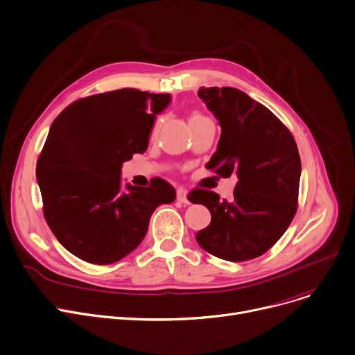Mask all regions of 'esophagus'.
<instances>
[{
  "mask_svg": "<svg viewBox=\"0 0 355 355\" xmlns=\"http://www.w3.org/2000/svg\"><path fill=\"white\" fill-rule=\"evenodd\" d=\"M176 195H178V200H179V202H182V203H189V199H187V191L183 189V187H178Z\"/></svg>",
  "mask_w": 355,
  "mask_h": 355,
  "instance_id": "esophagus-1",
  "label": "esophagus"
}]
</instances>
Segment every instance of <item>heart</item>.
Listing matches in <instances>:
<instances>
[{
  "label": "heart",
  "mask_w": 355,
  "mask_h": 355,
  "mask_svg": "<svg viewBox=\"0 0 355 355\" xmlns=\"http://www.w3.org/2000/svg\"><path fill=\"white\" fill-rule=\"evenodd\" d=\"M200 119H203V117H202L199 113H193V114L191 116V123H193V121H196V120H200ZM160 126H162V121H157V123L155 124L153 132H152V136H153V137L157 136V133H159V130H160Z\"/></svg>",
  "instance_id": "obj_1"
}]
</instances>
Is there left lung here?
I'll return each mask as SVG.
<instances>
[{"label": "left lung", "instance_id": "1", "mask_svg": "<svg viewBox=\"0 0 355 355\" xmlns=\"http://www.w3.org/2000/svg\"><path fill=\"white\" fill-rule=\"evenodd\" d=\"M198 96L222 129L206 168L225 178L236 175L238 182L229 200L209 191L192 192L191 202L212 215L196 241L220 259H254L278 242L297 212V143L272 112L238 89L200 87Z\"/></svg>", "mask_w": 355, "mask_h": 355}]
</instances>
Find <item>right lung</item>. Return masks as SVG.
Masks as SVG:
<instances>
[{"label":"right lung","instance_id":"1","mask_svg":"<svg viewBox=\"0 0 355 355\" xmlns=\"http://www.w3.org/2000/svg\"><path fill=\"white\" fill-rule=\"evenodd\" d=\"M171 94L120 89L80 98L53 121L37 162L44 218L69 252L107 265L140 245L156 207L173 186H121V166L148 149L156 116Z\"/></svg>","mask_w":355,"mask_h":355}]
</instances>
